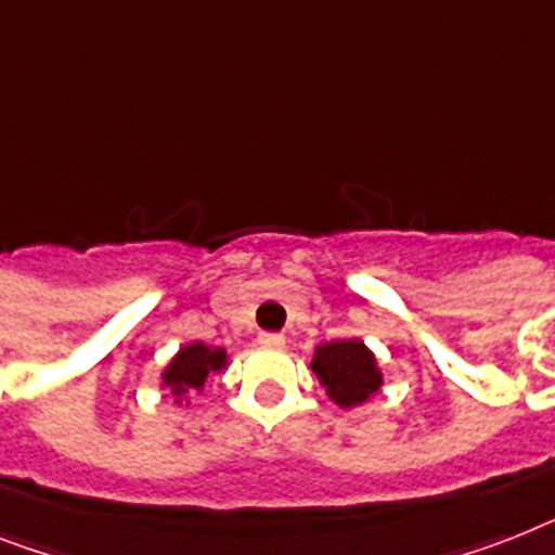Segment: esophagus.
<instances>
[{
	"label": "esophagus",
	"instance_id": "obj_1",
	"mask_svg": "<svg viewBox=\"0 0 555 555\" xmlns=\"http://www.w3.org/2000/svg\"><path fill=\"white\" fill-rule=\"evenodd\" d=\"M260 346H269V349H283L286 346V337L278 332H260Z\"/></svg>",
	"mask_w": 555,
	"mask_h": 555
}]
</instances>
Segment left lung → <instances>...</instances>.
Returning a JSON list of instances; mask_svg holds the SVG:
<instances>
[{
	"label": "left lung",
	"instance_id": "obj_1",
	"mask_svg": "<svg viewBox=\"0 0 555 555\" xmlns=\"http://www.w3.org/2000/svg\"><path fill=\"white\" fill-rule=\"evenodd\" d=\"M311 371L343 409L365 402L383 383L374 357L360 340H334L320 346L311 360Z\"/></svg>",
	"mask_w": 555,
	"mask_h": 555
}]
</instances>
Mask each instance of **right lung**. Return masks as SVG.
<instances>
[{
    "instance_id": "right-lung-1",
    "label": "right lung",
    "mask_w": 555,
    "mask_h": 555,
    "mask_svg": "<svg viewBox=\"0 0 555 555\" xmlns=\"http://www.w3.org/2000/svg\"><path fill=\"white\" fill-rule=\"evenodd\" d=\"M223 363H227L223 349H206L204 343H192V346H184L178 351L176 360L164 371V386L172 388V393H178V397L201 391L209 371H221Z\"/></svg>"
}]
</instances>
